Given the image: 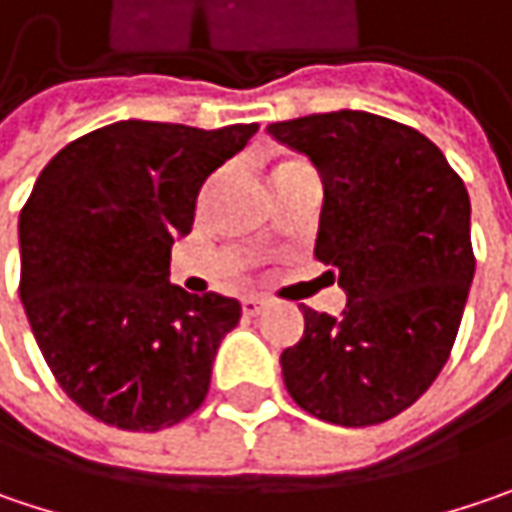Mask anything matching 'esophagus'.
Masks as SVG:
<instances>
[{
  "mask_svg": "<svg viewBox=\"0 0 512 512\" xmlns=\"http://www.w3.org/2000/svg\"><path fill=\"white\" fill-rule=\"evenodd\" d=\"M263 307H266V298H260V295H249V298H243V313H246V316H260V313H263Z\"/></svg>",
  "mask_w": 512,
  "mask_h": 512,
  "instance_id": "obj_1",
  "label": "esophagus"
}]
</instances>
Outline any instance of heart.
<instances>
[{"mask_svg":"<svg viewBox=\"0 0 512 512\" xmlns=\"http://www.w3.org/2000/svg\"><path fill=\"white\" fill-rule=\"evenodd\" d=\"M292 167H307L304 162H284V165L275 167V173H284V170H292Z\"/></svg>","mask_w":512,"mask_h":512,"instance_id":"heart-1","label":"heart"}]
</instances>
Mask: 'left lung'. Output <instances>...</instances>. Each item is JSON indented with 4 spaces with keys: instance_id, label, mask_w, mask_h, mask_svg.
I'll return each mask as SVG.
<instances>
[{
    "instance_id": "8db88e82",
    "label": "left lung",
    "mask_w": 512,
    "mask_h": 512,
    "mask_svg": "<svg viewBox=\"0 0 512 512\" xmlns=\"http://www.w3.org/2000/svg\"><path fill=\"white\" fill-rule=\"evenodd\" d=\"M324 176L316 257L347 292L339 318L304 307L281 353L289 397L324 423L376 426L443 371L475 275L469 194L440 147L371 112L269 124Z\"/></svg>"
}]
</instances>
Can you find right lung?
<instances>
[{"label":"right lung","instance_id":"obj_1","mask_svg":"<svg viewBox=\"0 0 512 512\" xmlns=\"http://www.w3.org/2000/svg\"><path fill=\"white\" fill-rule=\"evenodd\" d=\"M257 124L196 130L118 121L66 144L19 211V298L60 388L124 432L202 406L240 301L170 284V246L205 179Z\"/></svg>","mask_w":512,"mask_h":512}]
</instances>
